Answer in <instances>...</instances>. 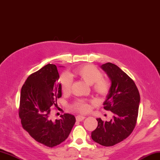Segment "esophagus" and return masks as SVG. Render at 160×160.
<instances>
[{
	"instance_id": "34e87169",
	"label": "esophagus",
	"mask_w": 160,
	"mask_h": 160,
	"mask_svg": "<svg viewBox=\"0 0 160 160\" xmlns=\"http://www.w3.org/2000/svg\"><path fill=\"white\" fill-rule=\"evenodd\" d=\"M86 118L84 116H80V115H78V116L76 117V120L78 121H81L84 120V118Z\"/></svg>"
}]
</instances>
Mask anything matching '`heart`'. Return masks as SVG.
Instances as JSON below:
<instances>
[{
    "instance_id": "obj_1",
    "label": "heart",
    "mask_w": 160,
    "mask_h": 160,
    "mask_svg": "<svg viewBox=\"0 0 160 160\" xmlns=\"http://www.w3.org/2000/svg\"><path fill=\"white\" fill-rule=\"evenodd\" d=\"M71 76H76L88 85H92L93 91L99 97L104 98L109 93L110 89L109 82L103 78L102 73L93 65L80 66L74 69L69 73V75L67 73L62 74L60 78V82L63 93H68L70 91L72 83ZM73 107L81 112H86L88 110L89 105L82 100H78L74 103Z\"/></svg>"
}]
</instances>
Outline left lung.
<instances>
[{"mask_svg":"<svg viewBox=\"0 0 160 160\" xmlns=\"http://www.w3.org/2000/svg\"><path fill=\"white\" fill-rule=\"evenodd\" d=\"M101 68L111 81L109 93L103 108L114 114L110 121L97 118L98 125L91 132V138L102 146L111 147L127 138L134 129L140 101L134 82L116 65L103 64Z\"/></svg>","mask_w":160,"mask_h":160,"instance_id":"left-lung-1","label":"left lung"}]
</instances>
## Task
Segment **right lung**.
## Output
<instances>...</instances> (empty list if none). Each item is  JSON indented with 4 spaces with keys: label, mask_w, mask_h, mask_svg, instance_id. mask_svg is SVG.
<instances>
[{
    "label": "right lung",
    "mask_w": 160,
    "mask_h": 160,
    "mask_svg": "<svg viewBox=\"0 0 160 160\" xmlns=\"http://www.w3.org/2000/svg\"><path fill=\"white\" fill-rule=\"evenodd\" d=\"M58 79L57 66L48 64L28 77L20 92L19 117L22 127L32 138L51 148L68 138L76 122L75 117L70 114L55 121L51 117L50 107H57V99L62 96Z\"/></svg>",
    "instance_id": "1"
}]
</instances>
